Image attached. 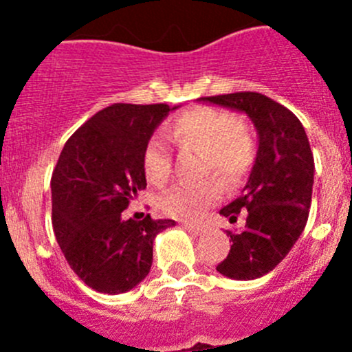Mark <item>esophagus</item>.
Segmentation results:
<instances>
[{
  "label": "esophagus",
  "instance_id": "34e87169",
  "mask_svg": "<svg viewBox=\"0 0 352 352\" xmlns=\"http://www.w3.org/2000/svg\"><path fill=\"white\" fill-rule=\"evenodd\" d=\"M182 228H186V230H189V232H192V233H196V235H202V233H204V228H202L201 225H196V223H182Z\"/></svg>",
  "mask_w": 352,
  "mask_h": 352
}]
</instances>
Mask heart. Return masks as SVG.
Instances as JSON below:
<instances>
[{
  "label": "heart",
  "instance_id": "heart-1",
  "mask_svg": "<svg viewBox=\"0 0 352 352\" xmlns=\"http://www.w3.org/2000/svg\"><path fill=\"white\" fill-rule=\"evenodd\" d=\"M179 148L202 153V175H218L225 186L242 182L255 162L252 131L226 110L196 107L180 113L166 127ZM144 175L153 186H163L172 173V155L160 138H151L143 150ZM219 196L214 179L196 186L172 187L160 197L162 212L177 219H196Z\"/></svg>",
  "mask_w": 352,
  "mask_h": 352
}]
</instances>
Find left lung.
Returning a JSON list of instances; mask_svg holds the SVG:
<instances>
[{
    "instance_id": "8db88e82",
    "label": "left lung",
    "mask_w": 352,
    "mask_h": 352,
    "mask_svg": "<svg viewBox=\"0 0 352 352\" xmlns=\"http://www.w3.org/2000/svg\"><path fill=\"white\" fill-rule=\"evenodd\" d=\"M199 102L243 112L257 129L254 166L239 199L221 209L235 219L247 209V223L232 239L228 257L216 271L250 281L271 272L303 233L311 204L315 163L307 133L291 110L255 91L199 98Z\"/></svg>"
}]
</instances>
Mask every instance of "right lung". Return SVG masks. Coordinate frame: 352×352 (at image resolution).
I'll return each mask as SVG.
<instances>
[{"label":"right lung","instance_id":"add662e5","mask_svg":"<svg viewBox=\"0 0 352 352\" xmlns=\"http://www.w3.org/2000/svg\"><path fill=\"white\" fill-rule=\"evenodd\" d=\"M166 104H113L66 141L52 172V226L69 267L91 289L120 294L140 285L153 264L158 233L173 219H124L146 189L143 150L172 110Z\"/></svg>","mask_w":352,"mask_h":352}]
</instances>
